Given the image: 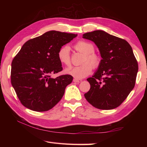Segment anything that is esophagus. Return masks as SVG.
Returning <instances> with one entry per match:
<instances>
[{
    "label": "esophagus",
    "mask_w": 147,
    "mask_h": 147,
    "mask_svg": "<svg viewBox=\"0 0 147 147\" xmlns=\"http://www.w3.org/2000/svg\"><path fill=\"white\" fill-rule=\"evenodd\" d=\"M73 82H76V83H81V82H82V80H80V79L74 78V79L73 80Z\"/></svg>",
    "instance_id": "obj_1"
}]
</instances>
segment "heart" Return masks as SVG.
Returning a JSON list of instances; mask_svg holds the SVG:
<instances>
[{
  "instance_id": "b5f03b06",
  "label": "heart",
  "mask_w": 147,
  "mask_h": 147,
  "mask_svg": "<svg viewBox=\"0 0 147 147\" xmlns=\"http://www.w3.org/2000/svg\"><path fill=\"white\" fill-rule=\"evenodd\" d=\"M74 47L77 51L84 54L82 61V65L72 67L65 69V73L73 76L77 79L85 78L92 73V67L96 68L101 62V57L94 52V46L92 43L80 40L75 43ZM57 57L59 61L65 65H71L70 49L67 45L62 46L59 50Z\"/></svg>"
}]
</instances>
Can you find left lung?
<instances>
[{
    "label": "left lung",
    "instance_id": "8db88e82",
    "mask_svg": "<svg viewBox=\"0 0 147 147\" xmlns=\"http://www.w3.org/2000/svg\"><path fill=\"white\" fill-rule=\"evenodd\" d=\"M97 46L102 59L92 77L85 97L90 104L102 110H110L123 103L135 85L138 65L133 49L125 40L102 30L83 35Z\"/></svg>",
    "mask_w": 147,
    "mask_h": 147
}]
</instances>
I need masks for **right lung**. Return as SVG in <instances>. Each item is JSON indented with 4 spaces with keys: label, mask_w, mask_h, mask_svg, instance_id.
<instances>
[{
    "label": "right lung",
    "mask_w": 147,
    "mask_h": 147,
    "mask_svg": "<svg viewBox=\"0 0 147 147\" xmlns=\"http://www.w3.org/2000/svg\"><path fill=\"white\" fill-rule=\"evenodd\" d=\"M76 34L50 31L29 40L11 64V84L24 107L34 111H47L61 100L73 78L65 74L55 78L53 74L62 70L57 53Z\"/></svg>",
    "instance_id": "1"
}]
</instances>
